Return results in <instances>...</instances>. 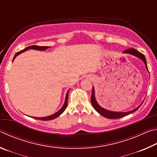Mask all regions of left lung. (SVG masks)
<instances>
[{
    "mask_svg": "<svg viewBox=\"0 0 157 157\" xmlns=\"http://www.w3.org/2000/svg\"><path fill=\"white\" fill-rule=\"evenodd\" d=\"M123 52L129 53V54H132L133 55H135L136 57L140 58V59H142L143 61V62L145 63L146 68H147V70L148 71L145 57L144 56V55L142 54L141 52H139L138 50H136L134 48H129V49L125 50H124ZM148 72H149V71H148ZM91 104L93 105V107H94L95 111H97L100 114V115H102L104 117H105V118H109V119H117V118H122V117L126 116L127 115H129V114L134 112V111H136V110L139 109V108L140 107V105H140L139 107H138L136 109H135L132 110L131 111H128V112H114V111H110L106 110V109H105L101 107L97 103L96 100H95V91H94V87H93V89H92V95L91 97Z\"/></svg>",
    "mask_w": 157,
    "mask_h": 157,
    "instance_id": "left-lung-1",
    "label": "left lung"
}]
</instances>
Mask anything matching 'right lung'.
Listing matches in <instances>:
<instances>
[{"label": "right lung", "mask_w": 157, "mask_h": 157, "mask_svg": "<svg viewBox=\"0 0 157 157\" xmlns=\"http://www.w3.org/2000/svg\"><path fill=\"white\" fill-rule=\"evenodd\" d=\"M50 48L49 46H28V47L26 48L23 49L22 50H21V51L16 53L14 58H13V61H14V59H15V57H17L18 55L21 54V52L25 51V50H28V49H35V50H46L47 48ZM68 95V91L67 94H66V100H65L64 104H63L62 109H61L59 111H58L57 113H55L54 114H52V115H51V116H47V117H43V118H34L38 119V120H41V121H50V120H52V119L56 118L57 117L60 116L61 114H62L63 112V111H64L66 107H67Z\"/></svg>", "instance_id": "add662e5"}]
</instances>
